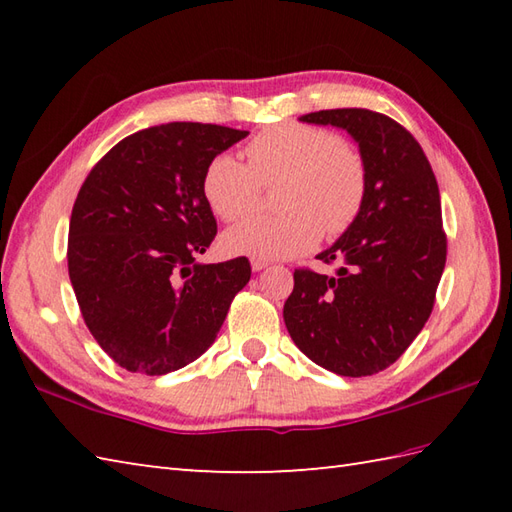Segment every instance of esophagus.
Segmentation results:
<instances>
[{
	"mask_svg": "<svg viewBox=\"0 0 512 512\" xmlns=\"http://www.w3.org/2000/svg\"><path fill=\"white\" fill-rule=\"evenodd\" d=\"M268 266H270L268 259H262V257H253V259H250V268H253L255 273H262V270L268 268Z\"/></svg>",
	"mask_w": 512,
	"mask_h": 512,
	"instance_id": "obj_1",
	"label": "esophagus"
}]
</instances>
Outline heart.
Returning a JSON list of instances; mask_svg holds the SVG:
<instances>
[{"label": "heart", "instance_id": "heart-1", "mask_svg": "<svg viewBox=\"0 0 512 512\" xmlns=\"http://www.w3.org/2000/svg\"><path fill=\"white\" fill-rule=\"evenodd\" d=\"M248 165L217 154L202 173L209 209L233 222L255 209L259 184L279 182L273 217H248L222 235L231 255L279 259L306 253L325 235H341L363 209L367 176L363 158L319 127L284 123L246 145Z\"/></svg>", "mask_w": 512, "mask_h": 512}]
</instances>
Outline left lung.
Masks as SVG:
<instances>
[{
	"label": "left lung",
	"mask_w": 512,
	"mask_h": 512,
	"mask_svg": "<svg viewBox=\"0 0 512 512\" xmlns=\"http://www.w3.org/2000/svg\"><path fill=\"white\" fill-rule=\"evenodd\" d=\"M350 134L361 151L367 191L354 224L317 255L336 275L295 270L284 306L292 341L339 376H372L396 363L436 301L447 235L436 176L418 140L394 118L361 107L301 116Z\"/></svg>",
	"instance_id": "8db88e82"
}]
</instances>
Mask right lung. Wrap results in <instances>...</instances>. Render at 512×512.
Wrapping results in <instances>:
<instances>
[{"label": "right lung", "mask_w": 512, "mask_h": 512, "mask_svg": "<svg viewBox=\"0 0 512 512\" xmlns=\"http://www.w3.org/2000/svg\"><path fill=\"white\" fill-rule=\"evenodd\" d=\"M246 136L202 123L143 129L107 151L76 195L74 295L96 343L127 372L162 376L200 358L248 284L246 257L195 262L217 233L202 173Z\"/></svg>", "instance_id": "add662e5"}]
</instances>
